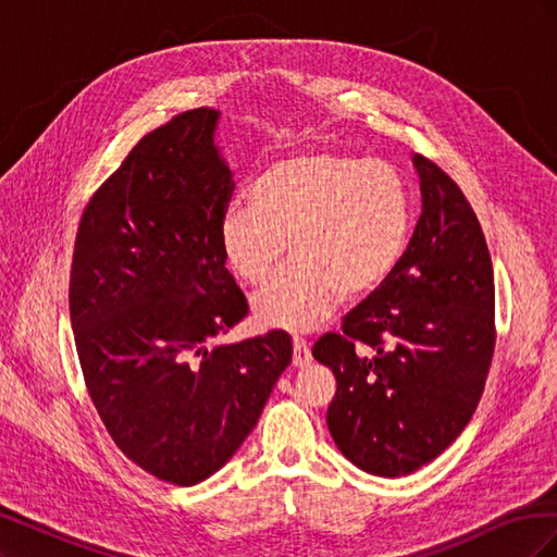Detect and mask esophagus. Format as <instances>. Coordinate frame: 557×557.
Segmentation results:
<instances>
[{
  "label": "esophagus",
  "mask_w": 557,
  "mask_h": 557,
  "mask_svg": "<svg viewBox=\"0 0 557 557\" xmlns=\"http://www.w3.org/2000/svg\"><path fill=\"white\" fill-rule=\"evenodd\" d=\"M309 362H311L309 344L305 339H299V336H295V339H293V364L295 367H307Z\"/></svg>",
  "instance_id": "34e87169"
}]
</instances>
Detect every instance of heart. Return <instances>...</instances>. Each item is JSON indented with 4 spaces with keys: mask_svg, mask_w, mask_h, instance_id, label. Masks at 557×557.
Listing matches in <instances>:
<instances>
[{
    "mask_svg": "<svg viewBox=\"0 0 557 557\" xmlns=\"http://www.w3.org/2000/svg\"><path fill=\"white\" fill-rule=\"evenodd\" d=\"M411 190L397 166L336 150L285 158L250 185V205L234 201L218 223L230 272L258 285L252 315L267 327L307 332L334 315L342 299L360 301L387 283L409 248Z\"/></svg>",
    "mask_w": 557,
    "mask_h": 557,
    "instance_id": "heart-1",
    "label": "heart"
}]
</instances>
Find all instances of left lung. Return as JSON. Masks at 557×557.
<instances>
[{
	"mask_svg": "<svg viewBox=\"0 0 557 557\" xmlns=\"http://www.w3.org/2000/svg\"><path fill=\"white\" fill-rule=\"evenodd\" d=\"M423 211L397 272L313 344L336 393V446L376 476L444 453L476 411L495 352V276L476 213L440 164L416 156Z\"/></svg>",
	"mask_w": 557,
	"mask_h": 557,
	"instance_id": "1",
	"label": "left lung"
}]
</instances>
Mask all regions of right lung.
<instances>
[{"instance_id": "add662e5", "label": "right lung", "mask_w": 557, "mask_h": 557, "mask_svg": "<svg viewBox=\"0 0 557 557\" xmlns=\"http://www.w3.org/2000/svg\"><path fill=\"white\" fill-rule=\"evenodd\" d=\"M215 123L193 109L139 139L83 211L70 276L99 418L125 458L176 485L232 458L293 360L281 330L209 348L248 315L218 244L234 181Z\"/></svg>"}]
</instances>
